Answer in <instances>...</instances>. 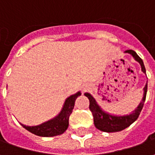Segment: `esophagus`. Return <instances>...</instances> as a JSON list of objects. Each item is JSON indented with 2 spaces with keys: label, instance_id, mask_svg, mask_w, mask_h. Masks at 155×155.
I'll return each mask as SVG.
<instances>
[{
  "label": "esophagus",
  "instance_id": "esophagus-1",
  "mask_svg": "<svg viewBox=\"0 0 155 155\" xmlns=\"http://www.w3.org/2000/svg\"><path fill=\"white\" fill-rule=\"evenodd\" d=\"M86 88H88V85H84V89H86Z\"/></svg>",
  "mask_w": 155,
  "mask_h": 155
}]
</instances>
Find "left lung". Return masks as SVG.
Returning a JSON list of instances; mask_svg holds the SVG:
<instances>
[{"mask_svg":"<svg viewBox=\"0 0 155 155\" xmlns=\"http://www.w3.org/2000/svg\"><path fill=\"white\" fill-rule=\"evenodd\" d=\"M124 53L131 54L134 59L140 64L142 72L146 74V71H145V67H144L143 61L136 54L135 51H132V50H128V51H124ZM147 89H148V81H147L146 84L143 88V98H142V101H140L139 105L135 108L134 110L130 113V114H124V115L111 114L106 111H104L98 104L95 99L90 93H87V92L84 93V95L90 101V110L91 111L93 117H94V126L96 127L98 130H101L103 132H107V133L119 132V131L126 129L127 127L130 126L131 124H133L140 115V112L143 109L144 101H145Z\"/></svg>","mask_w":155,"mask_h":155,"instance_id":"obj_1","label":"left lung"}]
</instances>
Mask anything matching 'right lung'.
I'll return each mask as SVG.
<instances>
[{"label": "right lung", "mask_w": 155, "mask_h": 155, "mask_svg": "<svg viewBox=\"0 0 155 155\" xmlns=\"http://www.w3.org/2000/svg\"><path fill=\"white\" fill-rule=\"evenodd\" d=\"M81 94V91H78L77 93L66 98L61 112L56 116L44 123L34 126H28L23 124H21L25 130L38 136L53 137L61 134L67 130L69 126V118L74 109L75 100Z\"/></svg>", "instance_id": "add662e5"}]
</instances>
